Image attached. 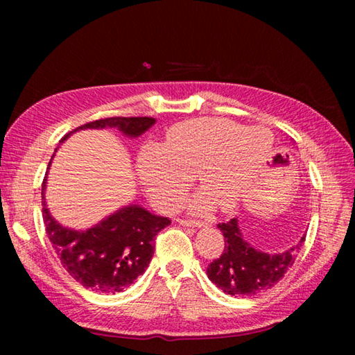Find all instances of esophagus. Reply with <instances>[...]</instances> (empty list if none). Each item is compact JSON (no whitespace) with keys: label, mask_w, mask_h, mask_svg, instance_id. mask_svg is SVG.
I'll return each mask as SVG.
<instances>
[{"label":"esophagus","mask_w":355,"mask_h":355,"mask_svg":"<svg viewBox=\"0 0 355 355\" xmlns=\"http://www.w3.org/2000/svg\"><path fill=\"white\" fill-rule=\"evenodd\" d=\"M178 224H182V225H184V227H196V228H202V227H205V224H203V222H200V220H191V219H178L177 220Z\"/></svg>","instance_id":"1"}]
</instances>
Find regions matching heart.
<instances>
[{"mask_svg":"<svg viewBox=\"0 0 355 355\" xmlns=\"http://www.w3.org/2000/svg\"><path fill=\"white\" fill-rule=\"evenodd\" d=\"M272 135L263 127L244 130L225 119L183 122L167 133L163 146H148L137 156V175L148 196L163 209H173L199 175L205 189L188 200L192 213L207 214L220 205L236 208L252 184V163H245Z\"/></svg>","mask_w":355,"mask_h":355,"instance_id":"b5f03b06","label":"heart"}]
</instances>
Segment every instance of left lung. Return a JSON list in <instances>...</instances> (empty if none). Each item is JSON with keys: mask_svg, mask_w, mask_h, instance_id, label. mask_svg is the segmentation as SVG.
Masks as SVG:
<instances>
[{"mask_svg": "<svg viewBox=\"0 0 355 355\" xmlns=\"http://www.w3.org/2000/svg\"><path fill=\"white\" fill-rule=\"evenodd\" d=\"M218 228L224 235V252L209 264L207 275L230 296H254L274 286L293 266L305 239L302 236L297 244L280 254H269L244 239L238 218L218 224Z\"/></svg>", "mask_w": 355, "mask_h": 355, "instance_id": "obj_1", "label": "left lung"}]
</instances>
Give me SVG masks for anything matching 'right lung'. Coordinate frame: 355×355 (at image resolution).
<instances>
[{
	"label": "right lung",
	"mask_w": 355,
	"mask_h": 355,
	"mask_svg": "<svg viewBox=\"0 0 355 355\" xmlns=\"http://www.w3.org/2000/svg\"><path fill=\"white\" fill-rule=\"evenodd\" d=\"M155 123L156 119L153 117L101 119L70 131L62 137L61 144L80 130L116 128L128 139H136ZM53 156L48 163V171ZM48 171L42 184V214L46 235L61 264L71 277L92 291L116 294L127 290L146 272L155 252V236L164 227L171 225V219L150 213L137 203H130L84 230L64 227L53 218L46 207Z\"/></svg>",
	"instance_id": "1"
}]
</instances>
